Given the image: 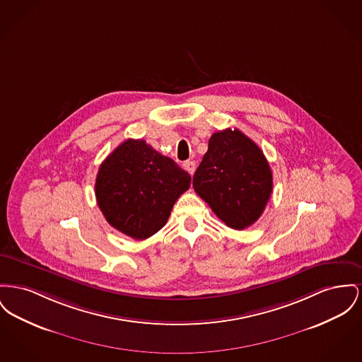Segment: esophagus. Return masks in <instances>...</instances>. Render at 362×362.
Masks as SVG:
<instances>
[{"label":"esophagus","instance_id":"esophagus-1","mask_svg":"<svg viewBox=\"0 0 362 362\" xmlns=\"http://www.w3.org/2000/svg\"><path fill=\"white\" fill-rule=\"evenodd\" d=\"M183 167H185V170H187L190 175H192V173L195 172V163H194V161H186V163L183 164Z\"/></svg>","mask_w":362,"mask_h":362}]
</instances>
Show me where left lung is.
<instances>
[{"label":"left lung","mask_w":362,"mask_h":362,"mask_svg":"<svg viewBox=\"0 0 362 362\" xmlns=\"http://www.w3.org/2000/svg\"><path fill=\"white\" fill-rule=\"evenodd\" d=\"M195 192L234 230L250 227L272 194V170L261 149L238 128L214 132L192 177Z\"/></svg>","instance_id":"1"}]
</instances>
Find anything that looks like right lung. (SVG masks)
Masks as SVG:
<instances>
[{
  "label": "right lung",
  "mask_w": 362,
  "mask_h": 362,
  "mask_svg": "<svg viewBox=\"0 0 362 362\" xmlns=\"http://www.w3.org/2000/svg\"><path fill=\"white\" fill-rule=\"evenodd\" d=\"M192 176L144 139H127L101 164L95 179L97 204L107 223L144 240L168 221Z\"/></svg>",
  "instance_id": "add662e5"
}]
</instances>
